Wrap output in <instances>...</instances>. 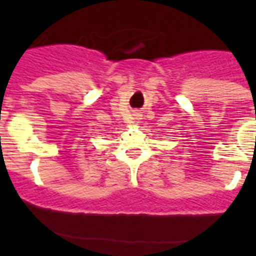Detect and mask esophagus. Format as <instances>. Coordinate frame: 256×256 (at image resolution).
Here are the masks:
<instances>
[{"mask_svg":"<svg viewBox=\"0 0 256 256\" xmlns=\"http://www.w3.org/2000/svg\"><path fill=\"white\" fill-rule=\"evenodd\" d=\"M136 115H137V114H136Z\"/></svg>","mask_w":256,"mask_h":256,"instance_id":"esophagus-1","label":"esophagus"}]
</instances>
